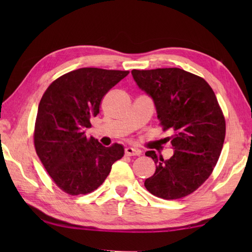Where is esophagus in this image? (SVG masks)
<instances>
[{
	"label": "esophagus",
	"instance_id": "obj_1",
	"mask_svg": "<svg viewBox=\"0 0 252 252\" xmlns=\"http://www.w3.org/2000/svg\"><path fill=\"white\" fill-rule=\"evenodd\" d=\"M142 154L141 151L133 147H126V156H140Z\"/></svg>",
	"mask_w": 252,
	"mask_h": 252
}]
</instances>
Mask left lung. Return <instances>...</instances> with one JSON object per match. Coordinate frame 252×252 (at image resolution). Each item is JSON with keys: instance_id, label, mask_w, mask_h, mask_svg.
Segmentation results:
<instances>
[{"instance_id": "obj_1", "label": "left lung", "mask_w": 252, "mask_h": 252, "mask_svg": "<svg viewBox=\"0 0 252 252\" xmlns=\"http://www.w3.org/2000/svg\"><path fill=\"white\" fill-rule=\"evenodd\" d=\"M138 88L151 96L159 125L174 149L164 160L145 153L156 171L145 180L146 189L162 199H179L195 191L211 175L225 138V118L205 79L180 68L132 70Z\"/></svg>"}]
</instances>
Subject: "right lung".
<instances>
[{"instance_id": "1", "label": "right lung", "mask_w": 252, "mask_h": 252, "mask_svg": "<svg viewBox=\"0 0 252 252\" xmlns=\"http://www.w3.org/2000/svg\"><path fill=\"white\" fill-rule=\"evenodd\" d=\"M127 74L80 68L57 78L42 96L33 133L35 152L54 183L69 195L97 189L111 165L123 157L120 144L105 147L85 130L99 114L106 93Z\"/></svg>"}]
</instances>
